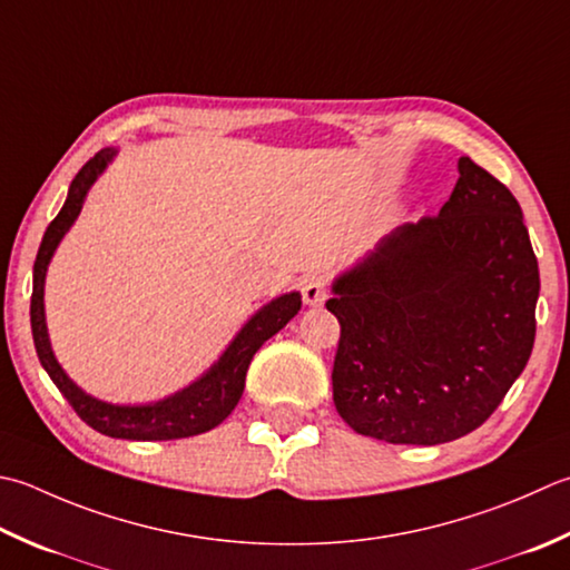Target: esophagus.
<instances>
[{
  "label": "esophagus",
  "mask_w": 570,
  "mask_h": 570,
  "mask_svg": "<svg viewBox=\"0 0 570 570\" xmlns=\"http://www.w3.org/2000/svg\"><path fill=\"white\" fill-rule=\"evenodd\" d=\"M301 292H304V304L311 306V308L321 306L323 301H326V296H328V294H326V282H323V276H318V274L308 276Z\"/></svg>",
  "instance_id": "1"
}]
</instances>
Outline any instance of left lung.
<instances>
[{
	"instance_id": "left-lung-1",
	"label": "left lung",
	"mask_w": 570,
	"mask_h": 570,
	"mask_svg": "<svg viewBox=\"0 0 570 570\" xmlns=\"http://www.w3.org/2000/svg\"><path fill=\"white\" fill-rule=\"evenodd\" d=\"M456 170L438 217L390 232L331 284L333 403L365 438H464L529 363L541 282L521 207L470 158Z\"/></svg>"
}]
</instances>
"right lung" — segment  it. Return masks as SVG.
Segmentation results:
<instances>
[{"instance_id":"obj_1","label":"right lung","mask_w":570,"mask_h":570,"mask_svg":"<svg viewBox=\"0 0 570 570\" xmlns=\"http://www.w3.org/2000/svg\"><path fill=\"white\" fill-rule=\"evenodd\" d=\"M118 148H104L98 150L91 160H88L69 185V195L59 215L53 217L51 225L43 232L41 247L33 262V292H31V336L37 345V355L49 373L53 385L61 390V395L69 400V405L76 410L88 428H94L100 434L116 440H180V438H195L212 428H217L229 412L237 407L239 397L244 393V381H247L249 363L254 353L262 345L276 336L288 321H292L301 308V294L288 292L272 298L264 304L252 318L237 331V336L229 341V345L222 351L219 358L212 363L207 371L185 385L177 393L167 395L155 403H138V405H122V403H106L88 395L83 387H78L69 373L63 371L61 363L56 361L49 328H47V308H43V286H47V272L53 259V252L59 249L66 232L73 227L83 209L88 197V189L96 185L106 167L114 163Z\"/></svg>"}]
</instances>
